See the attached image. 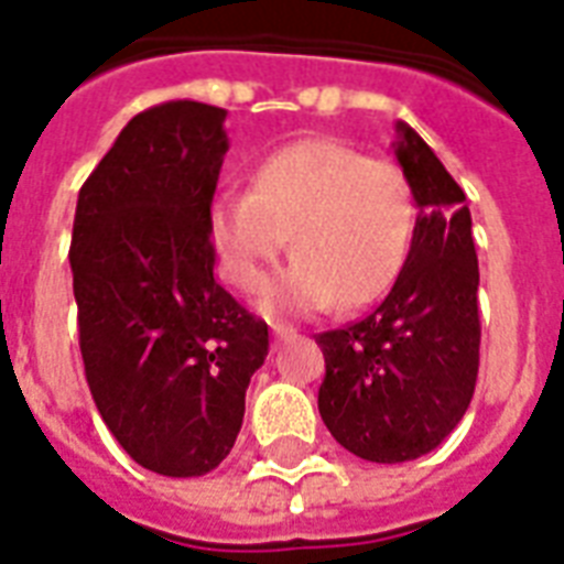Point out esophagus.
<instances>
[{"instance_id":"esophagus-1","label":"esophagus","mask_w":564,"mask_h":564,"mask_svg":"<svg viewBox=\"0 0 564 564\" xmlns=\"http://www.w3.org/2000/svg\"><path fill=\"white\" fill-rule=\"evenodd\" d=\"M272 334L274 339H290L295 337V328H290V325H272Z\"/></svg>"}]
</instances>
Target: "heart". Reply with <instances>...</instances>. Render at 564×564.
I'll return each mask as SVG.
<instances>
[{
	"label": "heart",
	"mask_w": 564,
	"mask_h": 564,
	"mask_svg": "<svg viewBox=\"0 0 564 564\" xmlns=\"http://www.w3.org/2000/svg\"><path fill=\"white\" fill-rule=\"evenodd\" d=\"M414 225L405 174L334 139L274 150L251 167L248 192H225L206 213L221 274L242 292L263 286L290 236L295 260L265 286L269 313L372 304L397 283Z\"/></svg>",
	"instance_id": "heart-1"
}]
</instances>
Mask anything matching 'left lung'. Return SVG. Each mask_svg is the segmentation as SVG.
Here are the masks:
<instances>
[{"label": "left lung", "instance_id": "8db88e82", "mask_svg": "<svg viewBox=\"0 0 564 564\" xmlns=\"http://www.w3.org/2000/svg\"><path fill=\"white\" fill-rule=\"evenodd\" d=\"M397 132L393 153L420 206L408 260L376 311L316 337L322 420L339 446L376 464L414 462L462 423L482 339L462 186L408 123Z\"/></svg>", "mask_w": 564, "mask_h": 564}]
</instances>
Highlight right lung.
Here are the masks:
<instances>
[{
	"mask_svg": "<svg viewBox=\"0 0 564 564\" xmlns=\"http://www.w3.org/2000/svg\"><path fill=\"white\" fill-rule=\"evenodd\" d=\"M227 111H141L85 180L70 242L79 349L102 423L132 462L204 476L225 462L269 325L215 283L206 234Z\"/></svg>",
	"mask_w": 564,
	"mask_h": 564,
	"instance_id": "right-lung-1",
	"label": "right lung"
}]
</instances>
